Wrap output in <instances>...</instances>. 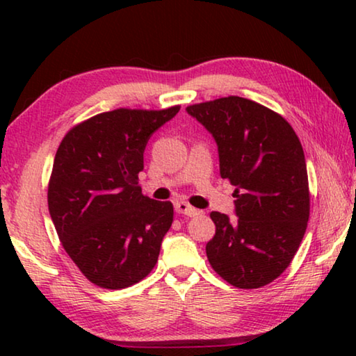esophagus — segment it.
I'll return each mask as SVG.
<instances>
[{
    "mask_svg": "<svg viewBox=\"0 0 356 356\" xmlns=\"http://www.w3.org/2000/svg\"><path fill=\"white\" fill-rule=\"evenodd\" d=\"M174 207H176L177 213H182V215H186V216H196V215L201 213L200 210L191 207L190 204L185 202V201H177L176 204H174Z\"/></svg>",
    "mask_w": 356,
    "mask_h": 356,
    "instance_id": "esophagus-1",
    "label": "esophagus"
}]
</instances>
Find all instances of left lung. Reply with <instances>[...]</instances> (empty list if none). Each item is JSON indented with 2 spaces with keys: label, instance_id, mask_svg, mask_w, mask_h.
Listing matches in <instances>:
<instances>
[{
  "label": "left lung",
  "instance_id": "1",
  "mask_svg": "<svg viewBox=\"0 0 356 356\" xmlns=\"http://www.w3.org/2000/svg\"><path fill=\"white\" fill-rule=\"evenodd\" d=\"M218 144L220 174L236 186L237 220L212 212L206 246L212 268L229 284L259 289L291 265L309 220V184L292 125L270 108L229 95L186 106Z\"/></svg>",
  "mask_w": 356,
  "mask_h": 356
}]
</instances>
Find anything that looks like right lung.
<instances>
[{
	"mask_svg": "<svg viewBox=\"0 0 356 356\" xmlns=\"http://www.w3.org/2000/svg\"><path fill=\"white\" fill-rule=\"evenodd\" d=\"M118 110L72 127L56 150L48 210L61 245L92 284H136L159 261L174 207L144 196L138 174L150 135L179 113Z\"/></svg>",
	"mask_w": 356,
	"mask_h": 356,
	"instance_id": "1",
	"label": "right lung"
}]
</instances>
